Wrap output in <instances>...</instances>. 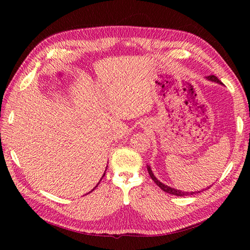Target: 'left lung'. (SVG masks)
I'll return each instance as SVG.
<instances>
[{
  "label": "left lung",
  "instance_id": "obj_1",
  "mask_svg": "<svg viewBox=\"0 0 250 250\" xmlns=\"http://www.w3.org/2000/svg\"><path fill=\"white\" fill-rule=\"evenodd\" d=\"M207 81H209V82H214V83H220V84H222V83L219 81L218 78H217L215 75H210V76H207V77H205ZM147 169H148V173H149V175H150V177H151V179L153 180V182H155L156 184H157V186H159V187H160L163 191H166V192H167V193H169V194H174V195H177V196H185V195H193V194H195V193H200V192H202V191H204V190H206V189H208L209 187H207L206 189H202V190H200V191H182V190H179V189H175V188H172V187H169V186H167V185H166V184H163V183H161L160 180H159L156 176H155V174L152 173V169H151V167L148 166L147 164Z\"/></svg>",
  "mask_w": 250,
  "mask_h": 250
}]
</instances>
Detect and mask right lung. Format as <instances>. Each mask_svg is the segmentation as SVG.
<instances>
[{
    "label": "right lung",
    "instance_id": "obj_1",
    "mask_svg": "<svg viewBox=\"0 0 250 250\" xmlns=\"http://www.w3.org/2000/svg\"><path fill=\"white\" fill-rule=\"evenodd\" d=\"M104 175H105V173H104ZM104 175H103V176H104ZM103 176H102V177H103ZM99 184H100V183H99ZM99 184H98V185H99ZM98 185H97V186H95V187H94V188H93V189H92L91 191H90V192H92V191H93V190H94L95 188H97V187H98ZM90 192H89V193H90Z\"/></svg>",
    "mask_w": 250,
    "mask_h": 250
}]
</instances>
